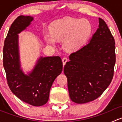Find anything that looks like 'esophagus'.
<instances>
[{
	"instance_id": "34e87169",
	"label": "esophagus",
	"mask_w": 122,
	"mask_h": 122,
	"mask_svg": "<svg viewBox=\"0 0 122 122\" xmlns=\"http://www.w3.org/2000/svg\"><path fill=\"white\" fill-rule=\"evenodd\" d=\"M67 61H68V58H67V57H64L63 58H62V63H63L64 66L66 64V63Z\"/></svg>"
}]
</instances>
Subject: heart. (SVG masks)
Instances as JSON below:
<instances>
[{
	"instance_id": "b5f03b06",
	"label": "heart",
	"mask_w": 122,
	"mask_h": 122,
	"mask_svg": "<svg viewBox=\"0 0 122 122\" xmlns=\"http://www.w3.org/2000/svg\"><path fill=\"white\" fill-rule=\"evenodd\" d=\"M51 33L45 35L46 42L55 45L57 39L65 38V45L69 49L79 48L86 41L92 32V25L86 19L67 18L54 22L50 26Z\"/></svg>"
}]
</instances>
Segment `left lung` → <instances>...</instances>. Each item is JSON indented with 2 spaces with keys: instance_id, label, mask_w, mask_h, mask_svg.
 <instances>
[{
  "instance_id": "1",
  "label": "left lung",
  "mask_w": 122,
  "mask_h": 122,
  "mask_svg": "<svg viewBox=\"0 0 122 122\" xmlns=\"http://www.w3.org/2000/svg\"><path fill=\"white\" fill-rule=\"evenodd\" d=\"M64 72L70 99L83 104L99 97L111 83L116 62L115 41L103 19L90 41L69 56Z\"/></svg>"
}]
</instances>
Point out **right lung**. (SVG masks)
Here are the masks:
<instances>
[{"instance_id":"add662e5","label":"right lung","mask_w":122,"mask_h":122,"mask_svg":"<svg viewBox=\"0 0 122 122\" xmlns=\"http://www.w3.org/2000/svg\"><path fill=\"white\" fill-rule=\"evenodd\" d=\"M29 16H19L13 21L4 42L3 67L12 93L23 102L34 106L47 103L52 83L62 71L58 56L41 57L32 72L25 75L20 69L18 34L32 21Z\"/></svg>"}]
</instances>
